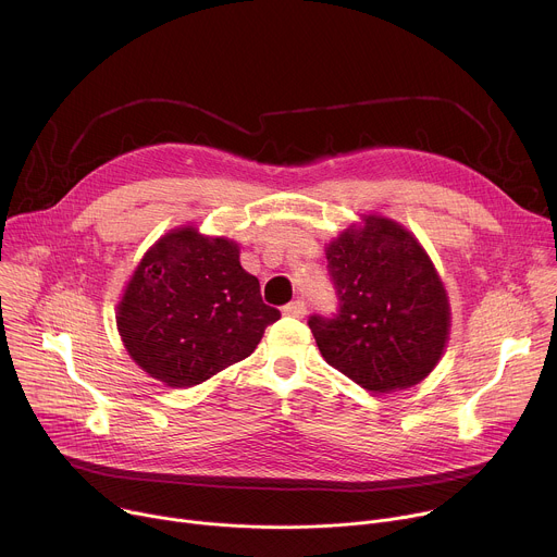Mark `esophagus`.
<instances>
[{
  "label": "esophagus",
  "instance_id": "esophagus-1",
  "mask_svg": "<svg viewBox=\"0 0 557 557\" xmlns=\"http://www.w3.org/2000/svg\"><path fill=\"white\" fill-rule=\"evenodd\" d=\"M282 310H284V314H288V317H304V314H306V301H304V299H293V301L286 304Z\"/></svg>",
  "mask_w": 557,
  "mask_h": 557
}]
</instances>
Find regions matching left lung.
Returning <instances> with one entry per match:
<instances>
[{"mask_svg": "<svg viewBox=\"0 0 557 557\" xmlns=\"http://www.w3.org/2000/svg\"><path fill=\"white\" fill-rule=\"evenodd\" d=\"M326 260L339 308L308 320L322 357L374 394L423 381L447 344L449 301L417 237L366 215L326 247Z\"/></svg>", "mask_w": 557, "mask_h": 557, "instance_id": "obj_1", "label": "left lung"}]
</instances>
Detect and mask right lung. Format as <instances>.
<instances>
[{"instance_id":"1","label":"right lung","mask_w":557,"mask_h":557,"mask_svg":"<svg viewBox=\"0 0 557 557\" xmlns=\"http://www.w3.org/2000/svg\"><path fill=\"white\" fill-rule=\"evenodd\" d=\"M280 310L267 306L260 282L240 264L226 237L181 226L140 260L116 326L129 357L170 387H191L247 359Z\"/></svg>"}]
</instances>
